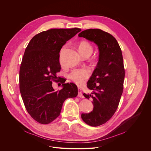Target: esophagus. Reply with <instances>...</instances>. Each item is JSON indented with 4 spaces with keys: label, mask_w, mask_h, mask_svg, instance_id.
Returning a JSON list of instances; mask_svg holds the SVG:
<instances>
[{
    "label": "esophagus",
    "mask_w": 151,
    "mask_h": 151,
    "mask_svg": "<svg viewBox=\"0 0 151 151\" xmlns=\"http://www.w3.org/2000/svg\"><path fill=\"white\" fill-rule=\"evenodd\" d=\"M78 96L79 97H82V98L83 97V95H82V91H81V90L80 88H78Z\"/></svg>",
    "instance_id": "obj_1"
}]
</instances>
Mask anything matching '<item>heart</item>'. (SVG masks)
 Returning <instances> with one entry per match:
<instances>
[{"mask_svg":"<svg viewBox=\"0 0 151 151\" xmlns=\"http://www.w3.org/2000/svg\"><path fill=\"white\" fill-rule=\"evenodd\" d=\"M80 53L83 55L87 52L93 51V48L91 45L87 41H82L79 43L78 46ZM65 50V47H63L60 52V62L62 63V55ZM90 75V70L88 69H78L73 70L70 74V79L77 85H81L83 84Z\"/></svg>","mask_w":151,"mask_h":151,"instance_id":"obj_1","label":"heart"}]
</instances>
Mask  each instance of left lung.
Returning <instances> with one entry per match:
<instances>
[{
    "instance_id": "obj_1",
    "label": "left lung",
    "mask_w": 151,
    "mask_h": 151,
    "mask_svg": "<svg viewBox=\"0 0 151 151\" xmlns=\"http://www.w3.org/2000/svg\"><path fill=\"white\" fill-rule=\"evenodd\" d=\"M78 36L95 43L99 51V61L87 82L92 92L83 94L93 100V110L81 114L86 124L97 127L109 121L118 108L125 77L122 51L116 39L100 29L83 30Z\"/></svg>"
}]
</instances>
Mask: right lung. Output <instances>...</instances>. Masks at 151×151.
<instances>
[{
    "label": "right lung",
    "mask_w": 151,
    "mask_h": 151,
    "mask_svg": "<svg viewBox=\"0 0 151 151\" xmlns=\"http://www.w3.org/2000/svg\"><path fill=\"white\" fill-rule=\"evenodd\" d=\"M81 30L52 29L35 35L26 48L19 69V90L26 109L37 122L47 124L60 114L67 99L76 97L77 86L61 80L62 89L55 91L60 71V51L66 42ZM60 78V77H58Z\"/></svg>",
    "instance_id": "add662e5"
}]
</instances>
